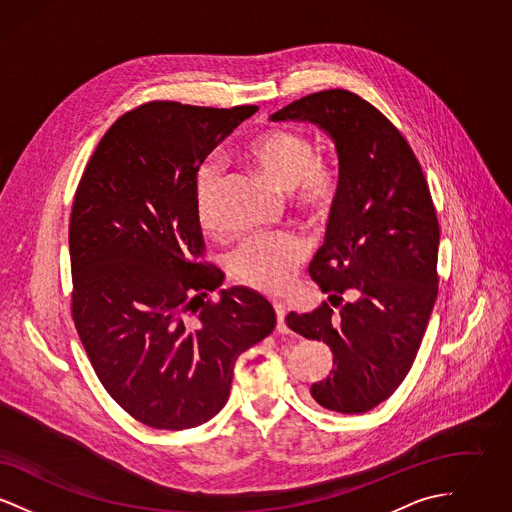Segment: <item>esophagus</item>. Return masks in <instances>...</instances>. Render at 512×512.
I'll list each match as a JSON object with an SVG mask.
<instances>
[{
	"label": "esophagus",
	"mask_w": 512,
	"mask_h": 512,
	"mask_svg": "<svg viewBox=\"0 0 512 512\" xmlns=\"http://www.w3.org/2000/svg\"><path fill=\"white\" fill-rule=\"evenodd\" d=\"M274 311H276V330L280 334H290V328L286 324V309L282 303H274Z\"/></svg>",
	"instance_id": "34e87169"
}]
</instances>
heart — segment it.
I'll list each match as a JSON object with an SVG mask.
<instances>
[{
    "instance_id": "heart-1",
    "label": "heart",
    "mask_w": 512,
    "mask_h": 512,
    "mask_svg": "<svg viewBox=\"0 0 512 512\" xmlns=\"http://www.w3.org/2000/svg\"><path fill=\"white\" fill-rule=\"evenodd\" d=\"M244 159L267 174L280 190L290 192L299 213L326 217L340 195L341 169L338 157L318 151L313 140L293 128H267L251 136L244 146ZM222 171L203 165L195 182V211L203 228H217V197ZM309 240L297 232H263L247 236L230 253L232 272L255 290L282 293L290 288L297 268L309 257Z\"/></svg>"
}]
</instances>
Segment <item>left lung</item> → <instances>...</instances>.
<instances>
[{
  "mask_svg": "<svg viewBox=\"0 0 512 512\" xmlns=\"http://www.w3.org/2000/svg\"><path fill=\"white\" fill-rule=\"evenodd\" d=\"M270 119L315 122L336 142L340 195L309 274L340 313L322 303L313 313H290L286 324L334 353L332 372L311 386L318 405L366 413L409 374L438 297L430 188L405 136L353 92H317ZM349 291L358 301L343 306Z\"/></svg>",
  "mask_w": 512,
  "mask_h": 512,
  "instance_id": "1",
  "label": "left lung"
}]
</instances>
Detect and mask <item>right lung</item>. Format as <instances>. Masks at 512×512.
Returning <instances> with one entry per match:
<instances>
[{"label":"right lung","mask_w":512,"mask_h":512,"mask_svg":"<svg viewBox=\"0 0 512 512\" xmlns=\"http://www.w3.org/2000/svg\"><path fill=\"white\" fill-rule=\"evenodd\" d=\"M259 107L149 101L101 138L74 194L71 315L107 393L138 422L188 430L230 395L236 359L276 324L267 299L222 290L195 211L205 157Z\"/></svg>","instance_id":"obj_1"}]
</instances>
